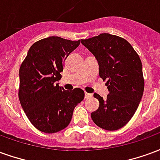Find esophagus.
<instances>
[{
    "label": "esophagus",
    "mask_w": 160,
    "mask_h": 160,
    "mask_svg": "<svg viewBox=\"0 0 160 160\" xmlns=\"http://www.w3.org/2000/svg\"><path fill=\"white\" fill-rule=\"evenodd\" d=\"M92 96V94L87 93V92H85V98H91Z\"/></svg>",
    "instance_id": "esophagus-1"
}]
</instances>
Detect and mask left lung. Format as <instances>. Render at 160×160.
I'll return each instance as SVG.
<instances>
[{
  "label": "left lung",
  "instance_id": "left-lung-1",
  "mask_svg": "<svg viewBox=\"0 0 160 160\" xmlns=\"http://www.w3.org/2000/svg\"><path fill=\"white\" fill-rule=\"evenodd\" d=\"M81 43L93 54L99 65V76L109 90L107 98L94 93L99 107L91 117L105 130H118L130 121L144 92L142 64L136 51L127 40L102 33Z\"/></svg>",
  "mask_w": 160,
  "mask_h": 160
}]
</instances>
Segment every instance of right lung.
Here are the masks:
<instances>
[{"mask_svg":"<svg viewBox=\"0 0 160 160\" xmlns=\"http://www.w3.org/2000/svg\"><path fill=\"white\" fill-rule=\"evenodd\" d=\"M80 43L60 37H49L31 46L19 68V98L30 122L47 134L62 130L69 124L77 104L84 99L80 88L66 91L61 80L62 62Z\"/></svg>","mask_w":160,"mask_h":160,"instance_id":"add662e5","label":"right lung"}]
</instances>
